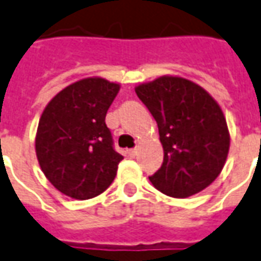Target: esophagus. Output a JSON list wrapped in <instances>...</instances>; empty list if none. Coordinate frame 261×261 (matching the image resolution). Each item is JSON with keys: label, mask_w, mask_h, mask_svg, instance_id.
<instances>
[{"label": "esophagus", "mask_w": 261, "mask_h": 261, "mask_svg": "<svg viewBox=\"0 0 261 261\" xmlns=\"http://www.w3.org/2000/svg\"><path fill=\"white\" fill-rule=\"evenodd\" d=\"M136 153H138V149H136V148L127 149V154H129L130 158H135V156H136Z\"/></svg>", "instance_id": "obj_1"}]
</instances>
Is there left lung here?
Returning a JSON list of instances; mask_svg holds the SVG:
<instances>
[{
  "label": "left lung",
  "instance_id": "1",
  "mask_svg": "<svg viewBox=\"0 0 261 261\" xmlns=\"http://www.w3.org/2000/svg\"><path fill=\"white\" fill-rule=\"evenodd\" d=\"M158 123L161 169L149 177L165 195L185 199L216 180L230 148L222 108L207 91L182 76L163 75L135 88Z\"/></svg>",
  "mask_w": 261,
  "mask_h": 261
}]
</instances>
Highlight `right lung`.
Listing matches in <instances>:
<instances>
[{
	"mask_svg": "<svg viewBox=\"0 0 261 261\" xmlns=\"http://www.w3.org/2000/svg\"><path fill=\"white\" fill-rule=\"evenodd\" d=\"M120 85L100 76L76 81L45 107L35 152L45 177L76 200L92 199L113 182L123 159L113 149L105 116Z\"/></svg>",
	"mask_w": 261,
	"mask_h": 261,
	"instance_id": "1",
	"label": "right lung"
}]
</instances>
